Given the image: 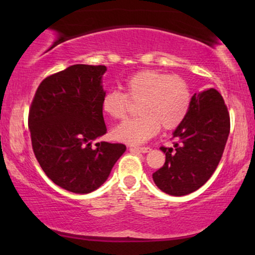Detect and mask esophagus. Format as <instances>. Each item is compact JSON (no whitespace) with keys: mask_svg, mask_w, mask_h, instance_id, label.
Segmentation results:
<instances>
[{"mask_svg":"<svg viewBox=\"0 0 255 255\" xmlns=\"http://www.w3.org/2000/svg\"><path fill=\"white\" fill-rule=\"evenodd\" d=\"M131 151L141 152V153H146V152L150 151V147H135V146H130Z\"/></svg>","mask_w":255,"mask_h":255,"instance_id":"1","label":"esophagus"}]
</instances>
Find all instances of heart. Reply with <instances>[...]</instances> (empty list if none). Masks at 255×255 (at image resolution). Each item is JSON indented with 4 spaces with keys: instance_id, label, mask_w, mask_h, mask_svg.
<instances>
[{
    "instance_id": "1",
    "label": "heart",
    "mask_w": 255,
    "mask_h": 255,
    "mask_svg": "<svg viewBox=\"0 0 255 255\" xmlns=\"http://www.w3.org/2000/svg\"><path fill=\"white\" fill-rule=\"evenodd\" d=\"M125 93L108 91L102 98V110L111 119L127 115L129 101L139 102V116L125 120L113 129V136L122 142L136 145L145 142L162 127L177 128L186 119L192 102L189 85L178 75L144 69L130 75L124 84Z\"/></svg>"
}]
</instances>
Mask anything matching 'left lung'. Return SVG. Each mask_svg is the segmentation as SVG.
Listing matches in <instances>:
<instances>
[{
  "label": "left lung",
  "instance_id": "1",
  "mask_svg": "<svg viewBox=\"0 0 255 255\" xmlns=\"http://www.w3.org/2000/svg\"><path fill=\"white\" fill-rule=\"evenodd\" d=\"M229 131L221 93L215 89L194 93L186 119L174 131V147H160L165 163L152 175L158 188L181 197L204 186L221 162Z\"/></svg>",
  "mask_w": 255,
  "mask_h": 255
}]
</instances>
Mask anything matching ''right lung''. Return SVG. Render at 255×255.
<instances>
[{
    "mask_svg": "<svg viewBox=\"0 0 255 255\" xmlns=\"http://www.w3.org/2000/svg\"><path fill=\"white\" fill-rule=\"evenodd\" d=\"M105 66L74 64L39 84L28 113L32 148L40 168L66 191L101 187L126 151L124 144L92 141L107 133L102 110Z\"/></svg>",
    "mask_w": 255,
    "mask_h": 255,
    "instance_id": "obj_1",
    "label": "right lung"
}]
</instances>
